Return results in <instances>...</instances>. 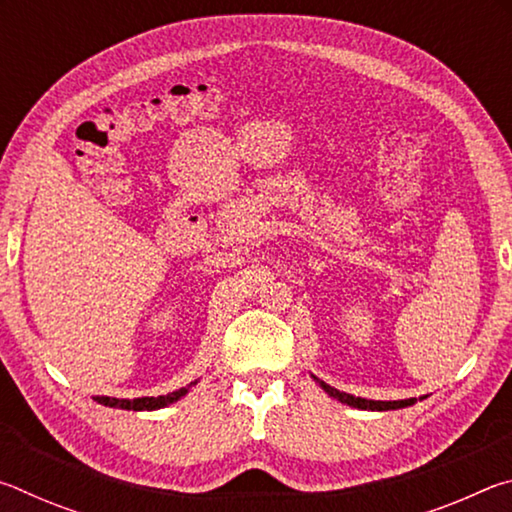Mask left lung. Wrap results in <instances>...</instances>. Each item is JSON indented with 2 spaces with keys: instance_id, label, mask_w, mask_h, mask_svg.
<instances>
[{
  "instance_id": "8db88e82",
  "label": "left lung",
  "mask_w": 512,
  "mask_h": 512,
  "mask_svg": "<svg viewBox=\"0 0 512 512\" xmlns=\"http://www.w3.org/2000/svg\"><path fill=\"white\" fill-rule=\"evenodd\" d=\"M314 377V375H311ZM316 379V384H320V388L329 395L334 397V400H339L341 404H348V406H354V409H361V411H395V409H404V406H411L418 400L415 397H409V400H393V402H381V400H366V397H354L350 393H343V391H336V388H332L329 384H325L323 379ZM427 397V395H424ZM424 397H420V400H424Z\"/></svg>"
}]
</instances>
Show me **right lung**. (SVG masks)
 Wrapping results in <instances>:
<instances>
[{"label":"right lung","mask_w":512,"mask_h":512,"mask_svg":"<svg viewBox=\"0 0 512 512\" xmlns=\"http://www.w3.org/2000/svg\"><path fill=\"white\" fill-rule=\"evenodd\" d=\"M196 386V381L187 384L180 391H173L167 395H158V397H135V400H117V397H106V395H94V400L103 406H112V409H124V411H158L169 406L173 402H178L180 397H185L189 393V388Z\"/></svg>","instance_id":"1"}]
</instances>
